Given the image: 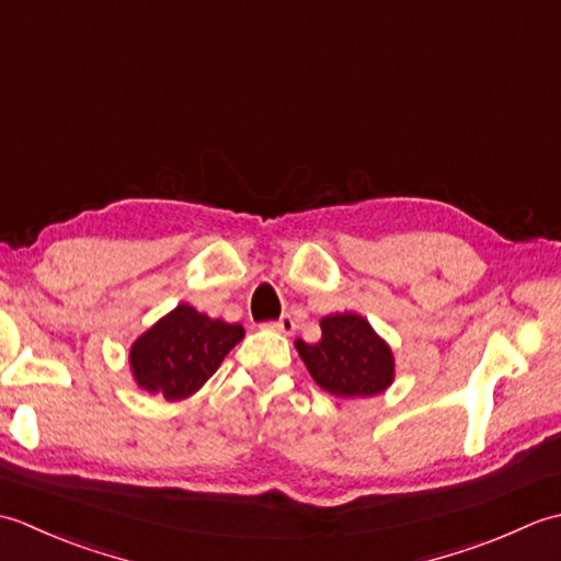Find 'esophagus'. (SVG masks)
<instances>
[{
  "label": "esophagus",
  "mask_w": 561,
  "mask_h": 561,
  "mask_svg": "<svg viewBox=\"0 0 561 561\" xmlns=\"http://www.w3.org/2000/svg\"><path fill=\"white\" fill-rule=\"evenodd\" d=\"M270 328L284 332V335H291V332L296 330V323H294V318H291V316H282V318L277 320V323H272Z\"/></svg>",
  "instance_id": "34e87169"
}]
</instances>
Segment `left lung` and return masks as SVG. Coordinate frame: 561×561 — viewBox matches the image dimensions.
Masks as SVG:
<instances>
[{"label": "left lung", "instance_id": "left-lung-1", "mask_svg": "<svg viewBox=\"0 0 561 561\" xmlns=\"http://www.w3.org/2000/svg\"><path fill=\"white\" fill-rule=\"evenodd\" d=\"M323 337L294 347L316 383L335 398H374L396 380V356L366 318L344 311L320 318Z\"/></svg>", "mask_w": 561, "mask_h": 561}]
</instances>
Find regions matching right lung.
<instances>
[{
	"mask_svg": "<svg viewBox=\"0 0 561 561\" xmlns=\"http://www.w3.org/2000/svg\"><path fill=\"white\" fill-rule=\"evenodd\" d=\"M241 323H226L178 304L129 347L135 383L169 402L185 400L217 374L224 356L243 340Z\"/></svg>",
	"mask_w": 561,
	"mask_h": 561,
	"instance_id": "1",
	"label": "right lung"
}]
</instances>
